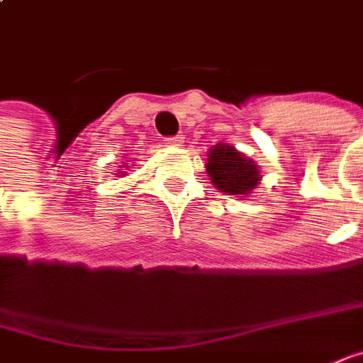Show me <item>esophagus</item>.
Returning <instances> with one entry per match:
<instances>
[{"label": "esophagus", "instance_id": "esophagus-1", "mask_svg": "<svg viewBox=\"0 0 363 363\" xmlns=\"http://www.w3.org/2000/svg\"><path fill=\"white\" fill-rule=\"evenodd\" d=\"M181 144H182L181 136H170V138H167V146H181Z\"/></svg>", "mask_w": 363, "mask_h": 363}]
</instances>
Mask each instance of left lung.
<instances>
[{"label":"left lung","instance_id":"8db88e82","mask_svg":"<svg viewBox=\"0 0 363 363\" xmlns=\"http://www.w3.org/2000/svg\"><path fill=\"white\" fill-rule=\"evenodd\" d=\"M205 169L220 193L247 196L261 181V172L251 158L243 157L229 144H215L206 155Z\"/></svg>","mask_w":363,"mask_h":363}]
</instances>
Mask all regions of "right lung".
<instances>
[{
    "label": "right lung",
    "instance_id": "1",
    "mask_svg": "<svg viewBox=\"0 0 363 363\" xmlns=\"http://www.w3.org/2000/svg\"><path fill=\"white\" fill-rule=\"evenodd\" d=\"M124 167H128V162H126V164H124ZM122 174H124V170H120V172H118V177H122Z\"/></svg>",
    "mask_w": 363,
    "mask_h": 363
}]
</instances>
